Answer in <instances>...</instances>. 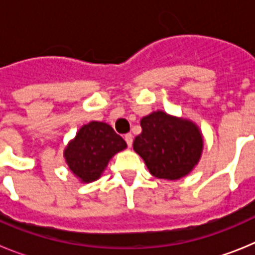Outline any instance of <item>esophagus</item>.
Returning <instances> with one entry per match:
<instances>
[{
  "label": "esophagus",
  "mask_w": 255,
  "mask_h": 255,
  "mask_svg": "<svg viewBox=\"0 0 255 255\" xmlns=\"http://www.w3.org/2000/svg\"><path fill=\"white\" fill-rule=\"evenodd\" d=\"M124 139H125L126 144H128V147H131L132 145V135L131 134H125V136H124Z\"/></svg>",
  "instance_id": "34e87169"
}]
</instances>
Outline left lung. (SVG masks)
Listing matches in <instances>:
<instances>
[{
  "instance_id": "obj_1",
  "label": "left lung",
  "mask_w": 255,
  "mask_h": 255,
  "mask_svg": "<svg viewBox=\"0 0 255 255\" xmlns=\"http://www.w3.org/2000/svg\"><path fill=\"white\" fill-rule=\"evenodd\" d=\"M140 126L141 134L132 147L153 176L177 180L194 168L203 150L202 134L194 124L157 111L143 117Z\"/></svg>"
}]
</instances>
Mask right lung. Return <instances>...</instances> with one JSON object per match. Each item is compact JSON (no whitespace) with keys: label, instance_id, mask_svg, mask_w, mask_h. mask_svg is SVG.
Instances as JSON below:
<instances>
[{"label":"right lung","instance_id":"obj_1","mask_svg":"<svg viewBox=\"0 0 255 255\" xmlns=\"http://www.w3.org/2000/svg\"><path fill=\"white\" fill-rule=\"evenodd\" d=\"M125 148V140L111 126L92 121L70 141L65 149V158L71 172L82 181L91 182L101 176L114 154Z\"/></svg>","mask_w":255,"mask_h":255}]
</instances>
